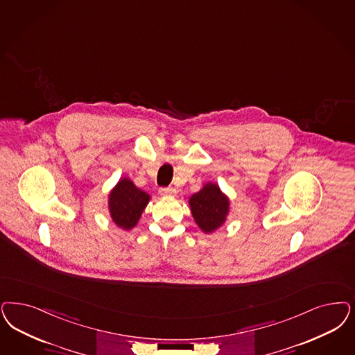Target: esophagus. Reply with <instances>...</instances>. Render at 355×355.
<instances>
[{
    "label": "esophagus",
    "mask_w": 355,
    "mask_h": 355,
    "mask_svg": "<svg viewBox=\"0 0 355 355\" xmlns=\"http://www.w3.org/2000/svg\"><path fill=\"white\" fill-rule=\"evenodd\" d=\"M159 194L164 196H173L177 194V190L174 187H161L159 189Z\"/></svg>",
    "instance_id": "obj_1"
}]
</instances>
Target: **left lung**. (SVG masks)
Instances as JSON below:
<instances>
[{
    "label": "left lung",
    "instance_id": "8db88e82",
    "mask_svg": "<svg viewBox=\"0 0 355 355\" xmlns=\"http://www.w3.org/2000/svg\"><path fill=\"white\" fill-rule=\"evenodd\" d=\"M189 205L198 227L206 233H212L221 227L230 211V199L221 193L218 184L211 182L193 194Z\"/></svg>",
    "mask_w": 355,
    "mask_h": 355
}]
</instances>
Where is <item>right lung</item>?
Returning <instances> with one entry per match:
<instances>
[{"mask_svg": "<svg viewBox=\"0 0 355 355\" xmlns=\"http://www.w3.org/2000/svg\"><path fill=\"white\" fill-rule=\"evenodd\" d=\"M149 199V194L137 189L131 180L122 178L109 196L111 219L119 228L130 231L137 224Z\"/></svg>", "mask_w": 355, "mask_h": 355, "instance_id": "obj_1", "label": "right lung"}]
</instances>
